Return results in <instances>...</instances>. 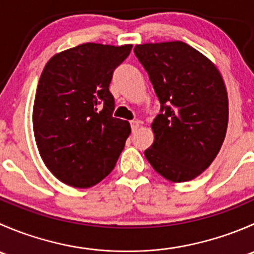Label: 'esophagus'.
<instances>
[{
  "instance_id": "esophagus-1",
  "label": "esophagus",
  "mask_w": 254,
  "mask_h": 254,
  "mask_svg": "<svg viewBox=\"0 0 254 254\" xmlns=\"http://www.w3.org/2000/svg\"><path fill=\"white\" fill-rule=\"evenodd\" d=\"M130 127H131L132 132L136 131V130L140 127V122L139 120H132V122H130Z\"/></svg>"
}]
</instances>
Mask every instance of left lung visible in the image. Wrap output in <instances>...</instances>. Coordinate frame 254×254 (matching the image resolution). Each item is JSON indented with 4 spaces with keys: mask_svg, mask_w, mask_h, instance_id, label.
Instances as JSON below:
<instances>
[{
    "mask_svg": "<svg viewBox=\"0 0 254 254\" xmlns=\"http://www.w3.org/2000/svg\"><path fill=\"white\" fill-rule=\"evenodd\" d=\"M134 53L161 103L145 157L163 178L191 181L211 165L226 135L229 98L221 73L183 42L146 43Z\"/></svg>",
    "mask_w": 254,
    "mask_h": 254,
    "instance_id": "1",
    "label": "left lung"
}]
</instances>
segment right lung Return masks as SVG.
Listing matches in <instances>:
<instances>
[{"instance_id":"add662e5","label":"right lung","mask_w":254,"mask_h":254,"mask_svg":"<svg viewBox=\"0 0 254 254\" xmlns=\"http://www.w3.org/2000/svg\"><path fill=\"white\" fill-rule=\"evenodd\" d=\"M132 45L86 43L54 55L35 93L33 130L40 156L59 181L89 188L114 168L131 129L113 117V72Z\"/></svg>"}]
</instances>
